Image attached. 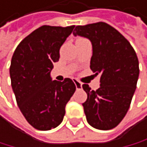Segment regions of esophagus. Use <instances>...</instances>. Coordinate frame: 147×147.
Returning <instances> with one entry per match:
<instances>
[{"mask_svg": "<svg viewBox=\"0 0 147 147\" xmlns=\"http://www.w3.org/2000/svg\"><path fill=\"white\" fill-rule=\"evenodd\" d=\"M74 83H75V86L77 89H81L82 87V83L81 82H79L78 80H74Z\"/></svg>", "mask_w": 147, "mask_h": 147, "instance_id": "34e87169", "label": "esophagus"}]
</instances>
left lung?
<instances>
[{"label": "left lung", "instance_id": "left-lung-1", "mask_svg": "<svg viewBox=\"0 0 147 147\" xmlns=\"http://www.w3.org/2000/svg\"><path fill=\"white\" fill-rule=\"evenodd\" d=\"M73 34L91 41L90 68L100 74L98 90L82 85L87 94L82 103L86 120L95 129H112L125 117L135 92L140 72L136 52L116 29L105 22L76 26Z\"/></svg>", "mask_w": 147, "mask_h": 147}]
</instances>
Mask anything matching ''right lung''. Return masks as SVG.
I'll list each match as a JSON object with an SVG mask.
<instances>
[{
    "label": "right lung",
    "mask_w": 147,
    "mask_h": 147,
    "mask_svg": "<svg viewBox=\"0 0 147 147\" xmlns=\"http://www.w3.org/2000/svg\"><path fill=\"white\" fill-rule=\"evenodd\" d=\"M74 27H39L18 44L12 56V89L20 112L36 129L49 130L60 125L76 90L71 79L58 82L51 77L61 46Z\"/></svg>",
    "instance_id": "right-lung-1"
}]
</instances>
